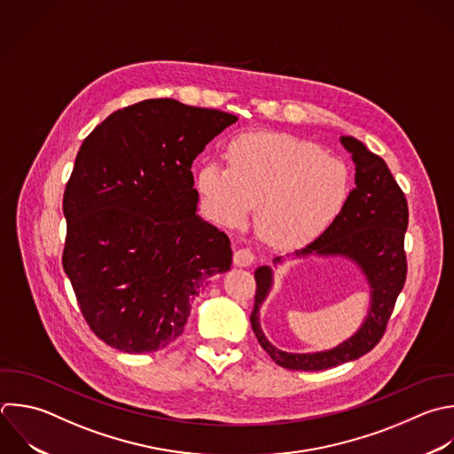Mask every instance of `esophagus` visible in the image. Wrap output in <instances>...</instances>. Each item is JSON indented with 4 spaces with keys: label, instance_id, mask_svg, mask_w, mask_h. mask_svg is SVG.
I'll use <instances>...</instances> for the list:
<instances>
[{
    "label": "esophagus",
    "instance_id": "34e87169",
    "mask_svg": "<svg viewBox=\"0 0 454 454\" xmlns=\"http://www.w3.org/2000/svg\"><path fill=\"white\" fill-rule=\"evenodd\" d=\"M254 261H255V255H254L252 248H248V247H241L234 254V264L236 266H250Z\"/></svg>",
    "mask_w": 454,
    "mask_h": 454
}]
</instances>
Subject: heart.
I'll use <instances>...</instances> for the list:
<instances>
[{
	"mask_svg": "<svg viewBox=\"0 0 454 454\" xmlns=\"http://www.w3.org/2000/svg\"><path fill=\"white\" fill-rule=\"evenodd\" d=\"M197 190L215 222L234 227L255 204L259 236L277 247H298L337 216L349 174L314 144L278 133H243L227 145V167L220 161L200 167Z\"/></svg>",
	"mask_w": 454,
	"mask_h": 454,
	"instance_id": "heart-1",
	"label": "heart"
}]
</instances>
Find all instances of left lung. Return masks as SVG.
I'll list each match as a JSON object with an SVG mask.
<instances>
[{
  "mask_svg": "<svg viewBox=\"0 0 454 454\" xmlns=\"http://www.w3.org/2000/svg\"><path fill=\"white\" fill-rule=\"evenodd\" d=\"M340 142L355 163V188L326 231L305 248L296 250V255H346L353 259L371 286V309L362 328L333 349L319 353L280 351L268 342L259 326V307L271 287V270L268 266L257 268L252 330L264 351L286 369L321 371L371 351L383 337L406 280V197L380 156L353 137H340ZM273 262H280V257Z\"/></svg>",
  "mask_w": 454,
  "mask_h": 454,
  "instance_id": "left-lung-1",
  "label": "left lung"
}]
</instances>
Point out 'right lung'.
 <instances>
[{
	"label": "right lung",
	"instance_id": "add662e5",
	"mask_svg": "<svg viewBox=\"0 0 454 454\" xmlns=\"http://www.w3.org/2000/svg\"><path fill=\"white\" fill-rule=\"evenodd\" d=\"M236 115L147 99L82 144L64 193L62 255L90 330L126 353L176 340L192 301L231 270L225 232L197 215L192 165Z\"/></svg>",
	"mask_w": 454,
	"mask_h": 454
}]
</instances>
